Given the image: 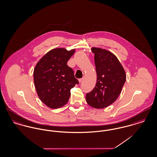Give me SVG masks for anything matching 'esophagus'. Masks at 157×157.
I'll return each mask as SVG.
<instances>
[{
	"instance_id": "34e87169",
	"label": "esophagus",
	"mask_w": 157,
	"mask_h": 157,
	"mask_svg": "<svg viewBox=\"0 0 157 157\" xmlns=\"http://www.w3.org/2000/svg\"><path fill=\"white\" fill-rule=\"evenodd\" d=\"M82 80H83V79L82 78H81V79H78V81H79V83H81L82 82Z\"/></svg>"
}]
</instances>
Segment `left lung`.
Returning a JSON list of instances; mask_svg holds the SVG:
<instances>
[{"label":"left lung","mask_w":157,"mask_h":157,"mask_svg":"<svg viewBox=\"0 0 157 157\" xmlns=\"http://www.w3.org/2000/svg\"><path fill=\"white\" fill-rule=\"evenodd\" d=\"M91 51L95 54L97 79L94 90L86 94V101L90 106L102 109L113 104L118 98L126 81V74L112 53L95 47Z\"/></svg>","instance_id":"obj_1"}]
</instances>
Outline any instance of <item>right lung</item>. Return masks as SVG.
I'll use <instances>...</instances> for the list:
<instances>
[{"label": "right lung", "mask_w": 157, "mask_h": 157, "mask_svg": "<svg viewBox=\"0 0 157 157\" xmlns=\"http://www.w3.org/2000/svg\"><path fill=\"white\" fill-rule=\"evenodd\" d=\"M75 50L53 49L38 61L33 71V81L37 95L41 101L52 109L67 104L71 90L79 82L67 61Z\"/></svg>", "instance_id": "obj_1"}]
</instances>
